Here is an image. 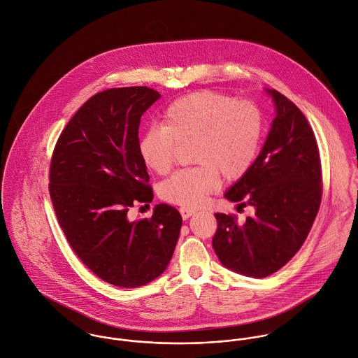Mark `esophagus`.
Here are the masks:
<instances>
[{"label": "esophagus", "mask_w": 358, "mask_h": 358, "mask_svg": "<svg viewBox=\"0 0 358 358\" xmlns=\"http://www.w3.org/2000/svg\"><path fill=\"white\" fill-rule=\"evenodd\" d=\"M180 213H181L184 220H187V218H189L191 215L195 213V210H194V209H189V208H181V209H180Z\"/></svg>", "instance_id": "1"}]
</instances>
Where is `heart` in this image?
I'll return each instance as SVG.
<instances>
[{
	"label": "heart",
	"instance_id": "b5f03b06",
	"mask_svg": "<svg viewBox=\"0 0 358 358\" xmlns=\"http://www.w3.org/2000/svg\"><path fill=\"white\" fill-rule=\"evenodd\" d=\"M262 127V113L252 102L196 91L171 102L163 112L162 126L145 130L138 149L150 170L166 174L177 143L195 140L194 162L201 166L178 170L164 180L160 196L174 205L196 208L220 187V173L227 180L245 176L256 159Z\"/></svg>",
	"mask_w": 358,
	"mask_h": 358
}]
</instances>
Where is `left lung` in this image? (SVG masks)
<instances>
[{
  "mask_svg": "<svg viewBox=\"0 0 358 358\" xmlns=\"http://www.w3.org/2000/svg\"><path fill=\"white\" fill-rule=\"evenodd\" d=\"M277 116L250 169L224 195L256 213L238 224L234 215L215 213L212 245L227 268L264 278L300 250L322 198L318 145L301 110L277 90H268Z\"/></svg>",
  "mask_w": 358,
  "mask_h": 358,
  "instance_id": "left-lung-1",
  "label": "left lung"
}]
</instances>
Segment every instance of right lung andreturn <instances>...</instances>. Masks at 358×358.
<instances>
[{
    "label": "right lung",
    "instance_id": "obj_1",
    "mask_svg": "<svg viewBox=\"0 0 358 358\" xmlns=\"http://www.w3.org/2000/svg\"><path fill=\"white\" fill-rule=\"evenodd\" d=\"M159 98L148 87L95 94L69 120L51 157L50 196L73 252L96 277L120 287L146 285L166 270L182 224L166 203L150 218L127 215L153 199L138 127Z\"/></svg>",
    "mask_w": 358,
    "mask_h": 358
}]
</instances>
